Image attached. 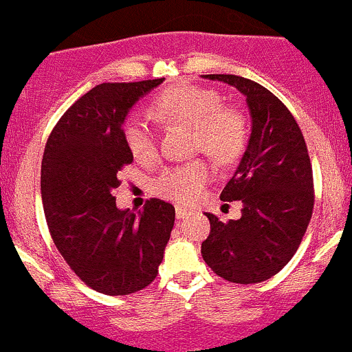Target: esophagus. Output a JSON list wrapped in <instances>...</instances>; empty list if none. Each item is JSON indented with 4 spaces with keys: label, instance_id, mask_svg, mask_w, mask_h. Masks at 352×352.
<instances>
[{
    "label": "esophagus",
    "instance_id": "34e87169",
    "mask_svg": "<svg viewBox=\"0 0 352 352\" xmlns=\"http://www.w3.org/2000/svg\"><path fill=\"white\" fill-rule=\"evenodd\" d=\"M188 214H190V211L186 208H182V206H178V208H176V218H178V220H185Z\"/></svg>",
    "mask_w": 352,
    "mask_h": 352
}]
</instances>
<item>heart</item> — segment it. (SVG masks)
<instances>
[{
	"label": "heart",
	"instance_id": "obj_1",
	"mask_svg": "<svg viewBox=\"0 0 352 352\" xmlns=\"http://www.w3.org/2000/svg\"><path fill=\"white\" fill-rule=\"evenodd\" d=\"M153 113L195 129V144L199 150L218 162H230L239 157L246 144V124L243 115L235 109L221 108V98L216 90L195 85L173 87L157 96ZM124 138L134 159L140 162H153L159 157L153 132L146 118L141 115L127 118ZM211 174V167L201 160L170 166L155 179L153 190L160 197L179 204H190L201 197Z\"/></svg>",
	"mask_w": 352,
	"mask_h": 352
}]
</instances>
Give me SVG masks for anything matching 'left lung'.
Returning <instances> with one entry per match:
<instances>
[{
    "label": "left lung",
    "mask_w": 352,
    "mask_h": 352,
    "mask_svg": "<svg viewBox=\"0 0 352 352\" xmlns=\"http://www.w3.org/2000/svg\"><path fill=\"white\" fill-rule=\"evenodd\" d=\"M235 87L246 98L251 134L221 201L243 202V216L228 223L206 212L211 223L202 258L220 277L251 285L267 281L298 250L314 208L312 167L302 131L276 96L253 80L202 75Z\"/></svg>",
    "instance_id": "obj_1"
}]
</instances>
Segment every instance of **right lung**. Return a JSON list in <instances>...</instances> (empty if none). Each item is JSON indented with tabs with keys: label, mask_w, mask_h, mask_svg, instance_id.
<instances>
[{
	"label": "right lung",
	"mask_w": 352,
	"mask_h": 352,
	"mask_svg": "<svg viewBox=\"0 0 352 352\" xmlns=\"http://www.w3.org/2000/svg\"><path fill=\"white\" fill-rule=\"evenodd\" d=\"M166 78L101 83L64 113L41 160V201L50 235L73 272L104 295L146 288L159 274L174 208L151 199L118 209V170L132 162L124 138L129 111Z\"/></svg>",
	"instance_id": "right-lung-1"
}]
</instances>
